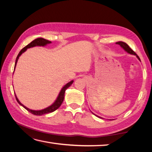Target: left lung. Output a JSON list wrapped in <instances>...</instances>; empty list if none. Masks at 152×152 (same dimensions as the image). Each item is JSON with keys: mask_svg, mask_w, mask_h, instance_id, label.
Returning <instances> with one entry per match:
<instances>
[{"mask_svg": "<svg viewBox=\"0 0 152 152\" xmlns=\"http://www.w3.org/2000/svg\"><path fill=\"white\" fill-rule=\"evenodd\" d=\"M117 44H118V45H121V47L124 49V50L126 51H127L128 53H131V54H133V55H135V56H137V58L139 59V60H140V58H139V56L136 54V53L134 51H133L132 48H131L129 46L127 43H125V42H117L116 43Z\"/></svg>", "mask_w": 152, "mask_h": 152, "instance_id": "left-lung-1", "label": "left lung"}]
</instances>
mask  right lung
<instances>
[{
  "label": "right lung",
  "instance_id": "1",
  "mask_svg": "<svg viewBox=\"0 0 152 152\" xmlns=\"http://www.w3.org/2000/svg\"><path fill=\"white\" fill-rule=\"evenodd\" d=\"M51 43L50 41L45 39H43V38H37V39H35V40H33V42H31L29 43V44H28L27 45L25 46V48H23L22 50L20 51V52L19 53V54H18L17 57L16 58V61H15V66H16V64H17V62L18 61V59H19V56L21 55L23 53L25 52V51L27 50V49L35 47V46H44L45 45H47L48 43ZM73 82L74 81H71L70 82H68V83H67L66 85L64 86L62 88H61L60 94H59L57 99H56V101H55L54 103H53V104H51V106H50L49 107L46 108V109H44L43 110H31L29 109H28V108H27L26 107H25L23 104H22L21 103H20L19 100H18V99L17 98L16 95H15V98H16V100L18 102V103H19L20 105H21L22 107H23L25 109L27 110L29 113H32V114L35 115H38V116H39V115H43L47 114V113H52L53 111H55L56 109H58V108L61 106V103H62L63 101H64V93H65L66 90L68 88L69 86H70L72 85V84L73 83Z\"/></svg>",
  "mask_w": 152,
  "mask_h": 152
}]
</instances>
